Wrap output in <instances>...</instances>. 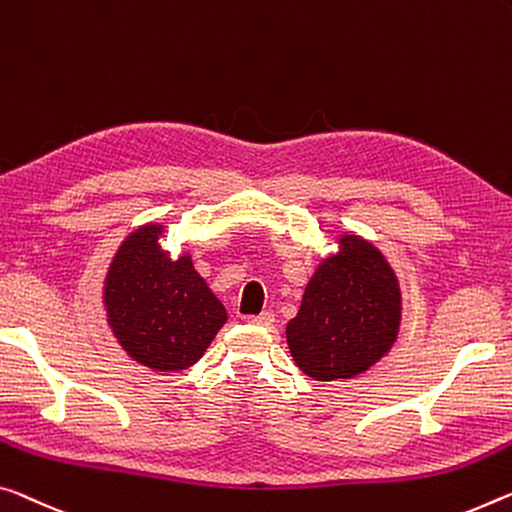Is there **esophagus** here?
Masks as SVG:
<instances>
[{"label":"esophagus","mask_w":512,"mask_h":512,"mask_svg":"<svg viewBox=\"0 0 512 512\" xmlns=\"http://www.w3.org/2000/svg\"><path fill=\"white\" fill-rule=\"evenodd\" d=\"M273 321H275V319H273L271 312H262V314L248 316V323H253V326H262V328H271Z\"/></svg>","instance_id":"1"}]
</instances>
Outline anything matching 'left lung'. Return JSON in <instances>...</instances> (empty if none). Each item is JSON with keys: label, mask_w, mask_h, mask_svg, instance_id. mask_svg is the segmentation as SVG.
<instances>
[{"label": "left lung", "mask_w": 512, "mask_h": 512, "mask_svg": "<svg viewBox=\"0 0 512 512\" xmlns=\"http://www.w3.org/2000/svg\"><path fill=\"white\" fill-rule=\"evenodd\" d=\"M307 282L300 310L287 323V344L314 380L353 378L392 348L401 291L380 250L355 234L339 239Z\"/></svg>", "instance_id": "8db88e82"}]
</instances>
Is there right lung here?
Wrapping results in <instances>:
<instances>
[{
	"instance_id": "1",
	"label": "right lung",
	"mask_w": 512,
	"mask_h": 512,
	"mask_svg": "<svg viewBox=\"0 0 512 512\" xmlns=\"http://www.w3.org/2000/svg\"><path fill=\"white\" fill-rule=\"evenodd\" d=\"M159 234L161 225H143L123 241L104 303L113 335L136 362L154 371H182L202 358L227 314L191 257L170 259Z\"/></svg>"
}]
</instances>
